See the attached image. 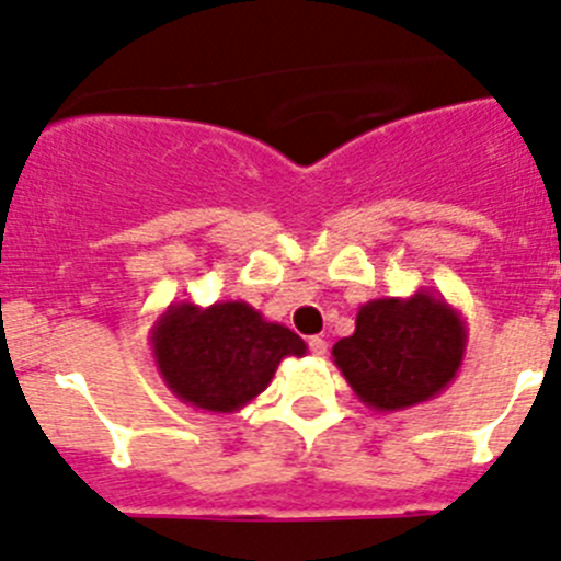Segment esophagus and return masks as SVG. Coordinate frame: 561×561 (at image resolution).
I'll return each instance as SVG.
<instances>
[{
    "label": "esophagus",
    "mask_w": 561,
    "mask_h": 561,
    "mask_svg": "<svg viewBox=\"0 0 561 561\" xmlns=\"http://www.w3.org/2000/svg\"><path fill=\"white\" fill-rule=\"evenodd\" d=\"M308 347L313 355H324L328 353V341L321 339V335H313V339H308Z\"/></svg>",
    "instance_id": "34e87169"
}]
</instances>
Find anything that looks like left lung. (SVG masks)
Listing matches in <instances>:
<instances>
[{
  "label": "left lung",
  "instance_id": "obj_1",
  "mask_svg": "<svg viewBox=\"0 0 561 561\" xmlns=\"http://www.w3.org/2000/svg\"><path fill=\"white\" fill-rule=\"evenodd\" d=\"M466 341L460 310L443 296H383L358 308L355 333L335 341L333 364L358 401L375 412H398L432 401L455 381Z\"/></svg>",
  "mask_w": 561,
  "mask_h": 561
}]
</instances>
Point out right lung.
Listing matches in <instances>:
<instances>
[{
  "instance_id": "add662e5",
  "label": "right lung",
  "mask_w": 561,
  "mask_h": 561,
  "mask_svg": "<svg viewBox=\"0 0 561 561\" xmlns=\"http://www.w3.org/2000/svg\"><path fill=\"white\" fill-rule=\"evenodd\" d=\"M154 367L178 401L217 415L237 412L265 392L287 355L308 344L248 301L169 305L149 330Z\"/></svg>"
}]
</instances>
